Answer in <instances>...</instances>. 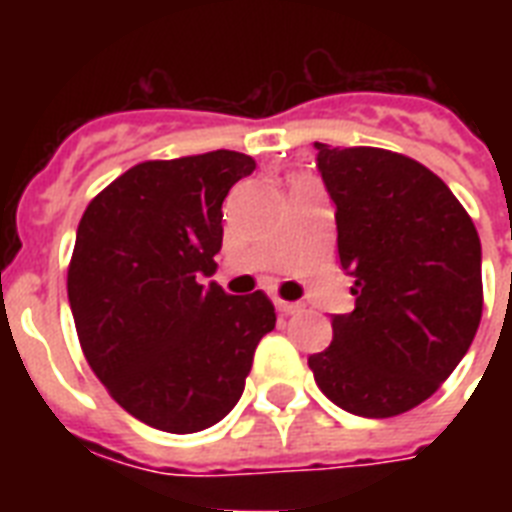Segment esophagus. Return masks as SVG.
<instances>
[{
	"label": "esophagus",
	"mask_w": 512,
	"mask_h": 512,
	"mask_svg": "<svg viewBox=\"0 0 512 512\" xmlns=\"http://www.w3.org/2000/svg\"><path fill=\"white\" fill-rule=\"evenodd\" d=\"M276 311H279L281 316H295V313H300V305L287 303V300H276Z\"/></svg>",
	"instance_id": "obj_1"
}]
</instances>
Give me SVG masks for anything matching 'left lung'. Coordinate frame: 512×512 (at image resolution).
I'll use <instances>...</instances> for the list:
<instances>
[{
  "label": "left lung",
  "instance_id": "1",
  "mask_svg": "<svg viewBox=\"0 0 512 512\" xmlns=\"http://www.w3.org/2000/svg\"><path fill=\"white\" fill-rule=\"evenodd\" d=\"M356 308L308 358L321 393L358 417H396L441 388L484 311L481 239L449 185L385 148L316 143Z\"/></svg>",
  "mask_w": 512,
  "mask_h": 512
}]
</instances>
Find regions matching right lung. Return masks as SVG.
Instances as JSON below:
<instances>
[{
	"label": "right lung",
	"instance_id": "right-lung-1",
	"mask_svg": "<svg viewBox=\"0 0 512 512\" xmlns=\"http://www.w3.org/2000/svg\"><path fill=\"white\" fill-rule=\"evenodd\" d=\"M252 170L239 151L135 164L76 228L68 303L87 364L124 412L164 433L223 420L276 327L263 292L199 284L223 247V199Z\"/></svg>",
	"mask_w": 512,
	"mask_h": 512
}]
</instances>
